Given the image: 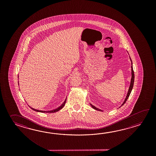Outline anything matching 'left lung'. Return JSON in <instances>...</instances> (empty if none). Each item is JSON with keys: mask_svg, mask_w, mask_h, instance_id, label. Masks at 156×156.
I'll list each match as a JSON object with an SVG mask.
<instances>
[{"mask_svg": "<svg viewBox=\"0 0 156 156\" xmlns=\"http://www.w3.org/2000/svg\"><path fill=\"white\" fill-rule=\"evenodd\" d=\"M130 61H131V62H132V66H131V70H132V78H131V81H130V84L129 88L128 91V93H127L126 98V99H125L124 101L123 104H122V106H123V105H124V104L126 103V101L127 100V99H128V98H129V96L130 94V93H131V91H132V90L133 87V85H134V71H133V69L132 61V60H131L130 57ZM90 105H91V107L93 108V109H94L96 110H98V111H100V112H103V111H102V110L100 109L97 108L96 107H95V106H94V105H92V104H90Z\"/></svg>", "mask_w": 156, "mask_h": 156, "instance_id": "left-lung-1", "label": "left lung"}]
</instances>
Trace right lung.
I'll return each mask as SVG.
<instances>
[{
    "mask_svg": "<svg viewBox=\"0 0 156 156\" xmlns=\"http://www.w3.org/2000/svg\"><path fill=\"white\" fill-rule=\"evenodd\" d=\"M66 99L65 100V101L63 102V104H62L61 106H59L58 108H57L56 109L53 110H50V111H42V110H39L34 109H33L32 108H31V107H30H30L32 109L34 110V111H36V112H41V113H55V112H58V110H60V109H61L63 108L64 105H65V103H66Z\"/></svg>",
    "mask_w": 156,
    "mask_h": 156,
    "instance_id": "1",
    "label": "right lung"
}]
</instances>
